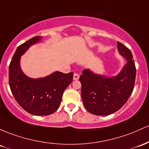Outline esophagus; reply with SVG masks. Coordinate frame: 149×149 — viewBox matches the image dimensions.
<instances>
[{
    "instance_id": "esophagus-1",
    "label": "esophagus",
    "mask_w": 149,
    "mask_h": 149,
    "mask_svg": "<svg viewBox=\"0 0 149 149\" xmlns=\"http://www.w3.org/2000/svg\"><path fill=\"white\" fill-rule=\"evenodd\" d=\"M78 78H79V75L78 73H74V75H73V80L74 81H77V80H78Z\"/></svg>"
}]
</instances>
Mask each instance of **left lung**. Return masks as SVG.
Wrapping results in <instances>:
<instances>
[{
	"instance_id": "8db88e82",
	"label": "left lung",
	"mask_w": 149,
	"mask_h": 149,
	"mask_svg": "<svg viewBox=\"0 0 149 149\" xmlns=\"http://www.w3.org/2000/svg\"><path fill=\"white\" fill-rule=\"evenodd\" d=\"M119 52L127 63L118 74L106 77L85 69L80 76L85 107L95 115H108L119 110L128 100L135 83L136 66L131 51L117 42Z\"/></svg>"
}]
</instances>
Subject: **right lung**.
Returning a JSON list of instances; mask_svg holds the SVG:
<instances>
[{"label":"right lung","instance_id":"1","mask_svg":"<svg viewBox=\"0 0 149 149\" xmlns=\"http://www.w3.org/2000/svg\"><path fill=\"white\" fill-rule=\"evenodd\" d=\"M42 39L36 36L19 45L9 66V86L15 99L29 114L49 115L57 110L65 89L73 81V73L56 71L40 78L27 77L19 65L21 56Z\"/></svg>","mask_w":149,"mask_h":149}]
</instances>
